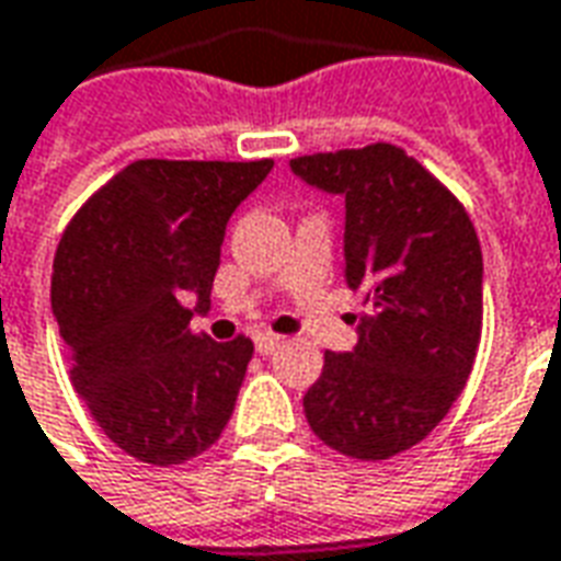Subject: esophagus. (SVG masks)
Masks as SVG:
<instances>
[{"label":"esophagus","mask_w":561,"mask_h":561,"mask_svg":"<svg viewBox=\"0 0 561 561\" xmlns=\"http://www.w3.org/2000/svg\"><path fill=\"white\" fill-rule=\"evenodd\" d=\"M253 344H256V351H260L262 356H268V353H274L284 344V337L274 335V332H256V335H253Z\"/></svg>","instance_id":"1"}]
</instances>
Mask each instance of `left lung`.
<instances>
[{"instance_id":"obj_1","label":"left lung","mask_w":561,"mask_h":561,"mask_svg":"<svg viewBox=\"0 0 561 561\" xmlns=\"http://www.w3.org/2000/svg\"><path fill=\"white\" fill-rule=\"evenodd\" d=\"M289 169L344 196V280L371 313L351 353L325 351L305 416L325 447L363 462L411 450L474 368L483 253L462 202L401 147L311 153Z\"/></svg>"}]
</instances>
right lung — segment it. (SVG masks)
Masks as SVG:
<instances>
[{
  "label": "right lung",
  "mask_w": 561,
  "mask_h": 561,
  "mask_svg": "<svg viewBox=\"0 0 561 561\" xmlns=\"http://www.w3.org/2000/svg\"><path fill=\"white\" fill-rule=\"evenodd\" d=\"M272 160H135L62 232L50 308L71 383L102 432L138 462H190L224 435L253 341L190 332L210 308L232 210ZM197 296V308L185 299Z\"/></svg>",
  "instance_id": "right-lung-1"
}]
</instances>
